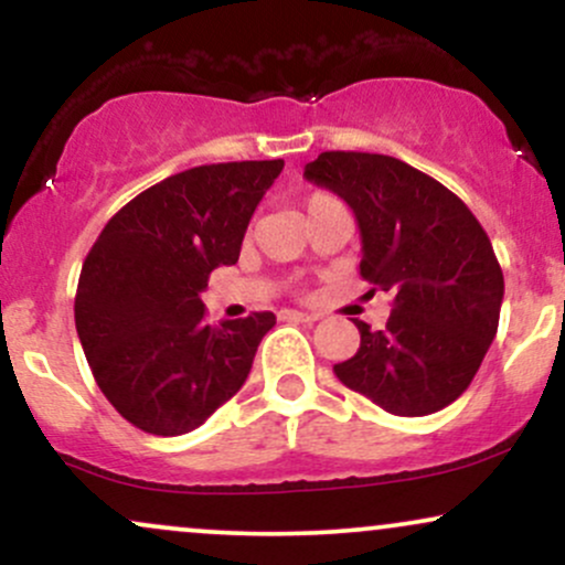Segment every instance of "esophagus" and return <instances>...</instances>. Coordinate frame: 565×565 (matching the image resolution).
I'll use <instances>...</instances> for the list:
<instances>
[{
	"instance_id": "obj_1",
	"label": "esophagus",
	"mask_w": 565,
	"mask_h": 565,
	"mask_svg": "<svg viewBox=\"0 0 565 565\" xmlns=\"http://www.w3.org/2000/svg\"><path fill=\"white\" fill-rule=\"evenodd\" d=\"M278 319H281V321H302V323H313L316 319H319V316H313V313H302V310H281V313H278Z\"/></svg>"
}]
</instances>
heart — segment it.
<instances>
[{"label":"heart","mask_w":565,"mask_h":565,"mask_svg":"<svg viewBox=\"0 0 565 565\" xmlns=\"http://www.w3.org/2000/svg\"><path fill=\"white\" fill-rule=\"evenodd\" d=\"M329 201H334L332 196H327V193H313V196H310L308 201H305V210L308 212H313L316 206H323V204H329Z\"/></svg>","instance_id":"obj_1"}]
</instances>
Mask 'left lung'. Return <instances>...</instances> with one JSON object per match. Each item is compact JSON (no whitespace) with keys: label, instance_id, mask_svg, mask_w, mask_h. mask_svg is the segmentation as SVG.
<instances>
[{"label":"left lung","instance_id":"1","mask_svg":"<svg viewBox=\"0 0 565 565\" xmlns=\"http://www.w3.org/2000/svg\"><path fill=\"white\" fill-rule=\"evenodd\" d=\"M305 180L353 210L361 276L393 291L385 329L355 321L361 345L334 364L337 380L398 417L440 412L497 334L504 278L481 223L430 174L382 153L323 151Z\"/></svg>","mask_w":565,"mask_h":565}]
</instances>
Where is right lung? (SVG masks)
Here are the masks:
<instances>
[{"label": "right lung", "instance_id": "add662e5", "mask_svg": "<svg viewBox=\"0 0 565 565\" xmlns=\"http://www.w3.org/2000/svg\"><path fill=\"white\" fill-rule=\"evenodd\" d=\"M284 161L204 164L121 206L82 265L74 319L103 395L151 436L196 430L242 391L270 310L210 327L201 291L238 260Z\"/></svg>", "mask_w": 565, "mask_h": 565}]
</instances>
